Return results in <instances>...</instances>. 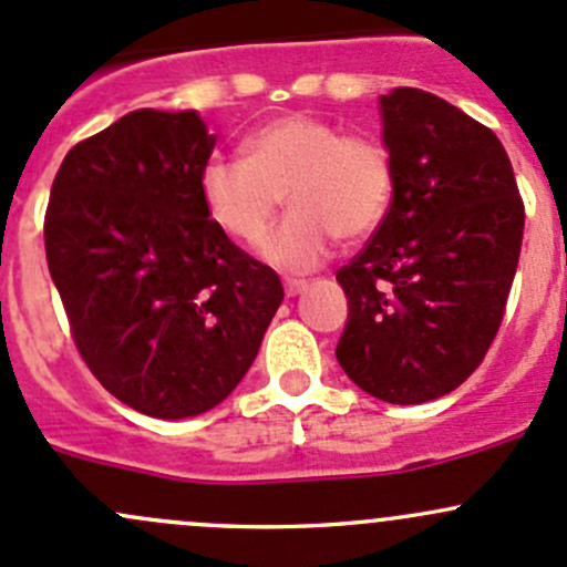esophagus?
Returning <instances> with one entry per match:
<instances>
[{"mask_svg":"<svg viewBox=\"0 0 567 567\" xmlns=\"http://www.w3.org/2000/svg\"><path fill=\"white\" fill-rule=\"evenodd\" d=\"M303 288H307V282H303V279H285V293H288V299L299 296Z\"/></svg>","mask_w":567,"mask_h":567,"instance_id":"1","label":"esophagus"}]
</instances>
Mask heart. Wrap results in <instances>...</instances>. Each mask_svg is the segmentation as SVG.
Returning a JSON list of instances; mask_svg holds the SVG:
<instances>
[{
    "instance_id": "heart-1",
    "label": "heart",
    "mask_w": 567,
    "mask_h": 567,
    "mask_svg": "<svg viewBox=\"0 0 567 567\" xmlns=\"http://www.w3.org/2000/svg\"><path fill=\"white\" fill-rule=\"evenodd\" d=\"M285 198L293 212L260 241L285 271L320 266L337 238H363L389 214L393 163L372 135L342 133L309 113H285L244 138V157H212L200 171L208 217L238 241H255Z\"/></svg>"
}]
</instances>
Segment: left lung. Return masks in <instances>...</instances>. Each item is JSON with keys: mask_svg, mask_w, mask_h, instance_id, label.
Wrapping results in <instances>:
<instances>
[{"mask_svg": "<svg viewBox=\"0 0 567 567\" xmlns=\"http://www.w3.org/2000/svg\"><path fill=\"white\" fill-rule=\"evenodd\" d=\"M393 198L337 271L348 323L337 361L391 404L451 393L484 361L519 266L524 204L492 130L421 89L380 97Z\"/></svg>", "mask_w": 567, "mask_h": 567, "instance_id": "obj_1", "label": "left lung"}]
</instances>
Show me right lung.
<instances>
[{
	"label": "right lung",
	"mask_w": 567,
	"mask_h": 567,
	"mask_svg": "<svg viewBox=\"0 0 567 567\" xmlns=\"http://www.w3.org/2000/svg\"><path fill=\"white\" fill-rule=\"evenodd\" d=\"M214 143L195 111H133L70 148L48 200V271L75 348L152 419L217 408L285 299L277 271L208 217Z\"/></svg>",
	"instance_id": "add662e5"
}]
</instances>
